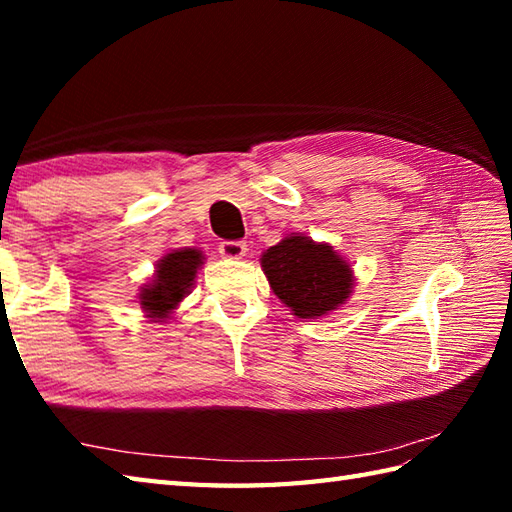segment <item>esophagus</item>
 I'll return each mask as SVG.
<instances>
[{"instance_id": "34e87169", "label": "esophagus", "mask_w": 512, "mask_h": 512, "mask_svg": "<svg viewBox=\"0 0 512 512\" xmlns=\"http://www.w3.org/2000/svg\"><path fill=\"white\" fill-rule=\"evenodd\" d=\"M246 244L244 242H237V239H233V242H222L220 244V255L226 257V259H242L246 255Z\"/></svg>"}]
</instances>
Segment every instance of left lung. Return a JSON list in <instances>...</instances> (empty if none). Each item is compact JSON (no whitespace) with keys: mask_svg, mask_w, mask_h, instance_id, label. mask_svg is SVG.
Segmentation results:
<instances>
[{"mask_svg":"<svg viewBox=\"0 0 512 512\" xmlns=\"http://www.w3.org/2000/svg\"><path fill=\"white\" fill-rule=\"evenodd\" d=\"M275 295L299 319H317L347 301L354 286L350 264L330 244L292 233L262 255Z\"/></svg>","mask_w":512,"mask_h":512,"instance_id":"obj_1","label":"left lung"}]
</instances>
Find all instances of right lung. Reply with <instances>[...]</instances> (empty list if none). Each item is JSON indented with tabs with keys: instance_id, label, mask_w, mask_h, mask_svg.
I'll use <instances>...</instances> for the list:
<instances>
[{
	"instance_id": "right-lung-1",
	"label": "right lung",
	"mask_w": 512,
	"mask_h": 512,
	"mask_svg": "<svg viewBox=\"0 0 512 512\" xmlns=\"http://www.w3.org/2000/svg\"><path fill=\"white\" fill-rule=\"evenodd\" d=\"M202 259L204 255L198 248H178L160 259L151 284L140 290V306L149 319H167L171 310L189 295Z\"/></svg>"
}]
</instances>
